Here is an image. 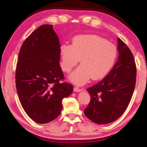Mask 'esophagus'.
<instances>
[{"label": "esophagus", "instance_id": "obj_1", "mask_svg": "<svg viewBox=\"0 0 147 147\" xmlns=\"http://www.w3.org/2000/svg\"><path fill=\"white\" fill-rule=\"evenodd\" d=\"M82 90H83V89L79 88L78 87H74V91H75V92H80Z\"/></svg>", "mask_w": 147, "mask_h": 147}]
</instances>
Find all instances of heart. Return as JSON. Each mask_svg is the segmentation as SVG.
Segmentation results:
<instances>
[{"mask_svg": "<svg viewBox=\"0 0 147 147\" xmlns=\"http://www.w3.org/2000/svg\"><path fill=\"white\" fill-rule=\"evenodd\" d=\"M62 70L69 73L80 59L81 65L69 76V80L82 86L92 77L98 80L112 67L117 55L116 47L96 35L74 37L71 45L63 44L59 49Z\"/></svg>", "mask_w": 147, "mask_h": 147, "instance_id": "heart-1", "label": "heart"}]
</instances>
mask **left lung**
I'll return each mask as SVG.
<instances>
[{
	"label": "left lung",
	"mask_w": 147,
	"mask_h": 147,
	"mask_svg": "<svg viewBox=\"0 0 147 147\" xmlns=\"http://www.w3.org/2000/svg\"><path fill=\"white\" fill-rule=\"evenodd\" d=\"M118 59L105 78L87 89L91 100L84 109L89 119L98 124L111 123L123 115L135 89L136 66L133 54L117 38Z\"/></svg>",
	"instance_id": "1"
}]
</instances>
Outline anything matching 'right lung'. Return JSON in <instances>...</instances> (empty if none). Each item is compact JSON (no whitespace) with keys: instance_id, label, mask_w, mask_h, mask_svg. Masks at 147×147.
Segmentation results:
<instances>
[{"instance_id":"1","label":"right lung","mask_w":147,"mask_h":147,"mask_svg":"<svg viewBox=\"0 0 147 147\" xmlns=\"http://www.w3.org/2000/svg\"><path fill=\"white\" fill-rule=\"evenodd\" d=\"M59 38L51 24L39 27L22 45L17 64V94L24 110L39 124L53 121L60 114L62 100L73 93V86L60 83Z\"/></svg>"}]
</instances>
